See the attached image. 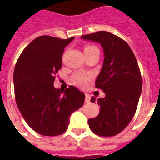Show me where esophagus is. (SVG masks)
Masks as SVG:
<instances>
[{
	"instance_id": "1",
	"label": "esophagus",
	"mask_w": 160,
	"mask_h": 160,
	"mask_svg": "<svg viewBox=\"0 0 160 160\" xmlns=\"http://www.w3.org/2000/svg\"><path fill=\"white\" fill-rule=\"evenodd\" d=\"M90 95L86 94V95H85V102L90 103Z\"/></svg>"
}]
</instances>
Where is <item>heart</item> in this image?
I'll return each mask as SVG.
<instances>
[{
	"mask_svg": "<svg viewBox=\"0 0 160 160\" xmlns=\"http://www.w3.org/2000/svg\"><path fill=\"white\" fill-rule=\"evenodd\" d=\"M95 48L94 46H87L85 47V51L90 50V49ZM91 79V75L89 74H81V73H78L75 74L73 76V81L76 85H80V86H85L88 83V81Z\"/></svg>",
	"mask_w": 160,
	"mask_h": 160,
	"instance_id": "1",
	"label": "heart"
}]
</instances>
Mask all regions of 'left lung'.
<instances>
[{
  "label": "left lung",
  "mask_w": 160,
  "mask_h": 160,
  "mask_svg": "<svg viewBox=\"0 0 160 160\" xmlns=\"http://www.w3.org/2000/svg\"><path fill=\"white\" fill-rule=\"evenodd\" d=\"M98 42L104 51V62L95 80V87L105 94L104 98L92 96L98 103L100 114L89 119L90 129L100 136H114L125 129L136 111L142 92V77L136 58L129 45L107 31L81 36Z\"/></svg>",
  "instance_id": "left-lung-1"
}]
</instances>
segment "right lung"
Returning <instances> with one entry per match:
<instances>
[{"label": "right lung", "mask_w": 160, "mask_h": 160, "mask_svg": "<svg viewBox=\"0 0 160 160\" xmlns=\"http://www.w3.org/2000/svg\"><path fill=\"white\" fill-rule=\"evenodd\" d=\"M74 38L39 36L24 49L15 66L16 105L29 126L45 136L66 131L70 114L85 101V94L75 86L54 87L64 49Z\"/></svg>", "instance_id": "obj_1"}]
</instances>
